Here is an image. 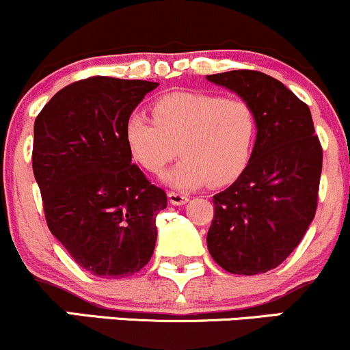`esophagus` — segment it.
<instances>
[{
  "mask_svg": "<svg viewBox=\"0 0 350 350\" xmlns=\"http://www.w3.org/2000/svg\"><path fill=\"white\" fill-rule=\"evenodd\" d=\"M168 200L172 205H185L188 202V195L178 193V191H168Z\"/></svg>",
  "mask_w": 350,
  "mask_h": 350,
  "instance_id": "obj_1",
  "label": "esophagus"
}]
</instances>
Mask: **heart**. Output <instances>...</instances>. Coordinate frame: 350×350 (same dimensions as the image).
Returning <instances> with one entry per match:
<instances>
[{
	"label": "heart",
	"instance_id": "heart-1",
	"mask_svg": "<svg viewBox=\"0 0 350 350\" xmlns=\"http://www.w3.org/2000/svg\"><path fill=\"white\" fill-rule=\"evenodd\" d=\"M154 119L132 112L125 119L124 139L144 170L167 172V185L188 190L205 183L223 187L234 182L248 165L256 140V116L246 100L217 94L176 90L155 99Z\"/></svg>",
	"mask_w": 350,
	"mask_h": 350
}]
</instances>
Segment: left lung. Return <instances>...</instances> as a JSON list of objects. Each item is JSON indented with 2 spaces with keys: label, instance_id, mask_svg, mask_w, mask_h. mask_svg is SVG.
Returning a JSON list of instances; mask_svg holds the SVG:
<instances>
[{
  "label": "left lung",
  "instance_id": "8db88e82",
  "mask_svg": "<svg viewBox=\"0 0 350 350\" xmlns=\"http://www.w3.org/2000/svg\"><path fill=\"white\" fill-rule=\"evenodd\" d=\"M206 79L248 102L258 125L246 168L213 196L208 251L228 273H266L293 253L314 219L323 148L309 107L282 82L246 69Z\"/></svg>",
  "mask_w": 350,
  "mask_h": 350
}]
</instances>
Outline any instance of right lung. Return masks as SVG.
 <instances>
[{
  "label": "right lung",
  "instance_id": "1",
  "mask_svg": "<svg viewBox=\"0 0 350 350\" xmlns=\"http://www.w3.org/2000/svg\"><path fill=\"white\" fill-rule=\"evenodd\" d=\"M157 85L105 76L77 81L34 122L33 172L51 233L99 278L131 276L154 253L167 195L132 163L124 124Z\"/></svg>",
  "mask_w": 350,
  "mask_h": 350
}]
</instances>
